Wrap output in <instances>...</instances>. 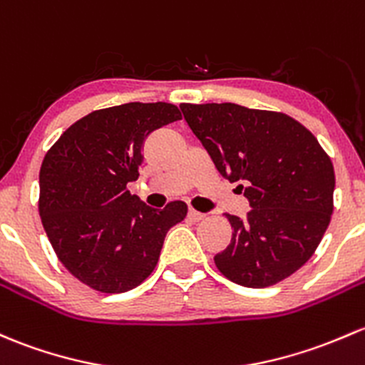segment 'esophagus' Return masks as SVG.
Segmentation results:
<instances>
[{"label":"esophagus","instance_id":"obj_1","mask_svg":"<svg viewBox=\"0 0 365 365\" xmlns=\"http://www.w3.org/2000/svg\"><path fill=\"white\" fill-rule=\"evenodd\" d=\"M187 217H189L190 220H194V222H199V220H202V218L206 217V213H202V212H197V210L190 208V210H189V213H187Z\"/></svg>","mask_w":365,"mask_h":365}]
</instances>
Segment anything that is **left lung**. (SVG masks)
<instances>
[{"label": "left lung", "mask_w": 365, "mask_h": 365, "mask_svg": "<svg viewBox=\"0 0 365 365\" xmlns=\"http://www.w3.org/2000/svg\"><path fill=\"white\" fill-rule=\"evenodd\" d=\"M183 117L215 168L243 182L252 210L225 213L231 243L215 255L225 278L264 289L289 278L313 255L334 210V166L312 131L282 112L234 103H182Z\"/></svg>", "instance_id": "8db88e82"}]
</instances>
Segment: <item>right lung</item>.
I'll list each match as a JSON object with an SVG mask.
<instances>
[{
	"label": "right lung",
	"instance_id": "obj_1",
	"mask_svg": "<svg viewBox=\"0 0 365 365\" xmlns=\"http://www.w3.org/2000/svg\"><path fill=\"white\" fill-rule=\"evenodd\" d=\"M170 103H125L70 125L45 153L38 212L57 259L83 285L120 294L143 283L164 237L187 217L183 201L163 210L128 190L140 176L148 134L180 120Z\"/></svg>",
	"mask_w": 365,
	"mask_h": 365
}]
</instances>
